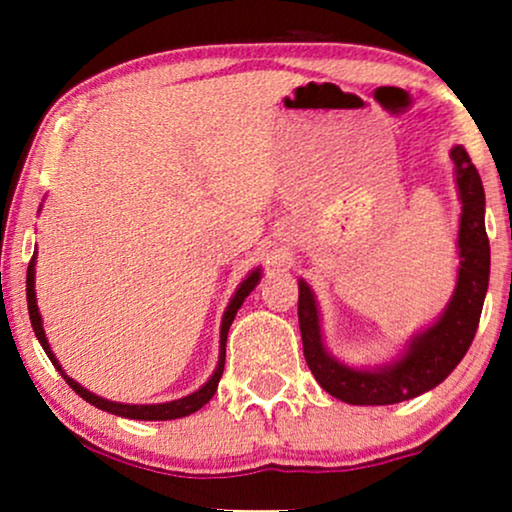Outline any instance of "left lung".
I'll use <instances>...</instances> for the list:
<instances>
[{
  "mask_svg": "<svg viewBox=\"0 0 512 512\" xmlns=\"http://www.w3.org/2000/svg\"><path fill=\"white\" fill-rule=\"evenodd\" d=\"M461 195L459 282L436 324L412 338L408 352L391 366L356 370L324 349L314 296L298 282V324L305 361L328 394L352 405H391L438 387L471 347L489 284V240L485 230V188L464 146L452 149Z\"/></svg>",
  "mask_w": 512,
  "mask_h": 512,
  "instance_id": "1",
  "label": "left lung"
}]
</instances>
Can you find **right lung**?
Returning <instances> with one entry per match:
<instances>
[{
    "mask_svg": "<svg viewBox=\"0 0 512 512\" xmlns=\"http://www.w3.org/2000/svg\"><path fill=\"white\" fill-rule=\"evenodd\" d=\"M258 279H261V270H254L251 275L244 279L240 284V289L235 291L233 300H230L226 314H223V321H221V352H219V366H216L214 375L209 377V382L205 387L195 391L191 396H184L179 398V401H172V403H158V405H128V403H114V401H104V398L90 394L88 389H83L81 384H76L72 377H67L62 373L58 359H55L51 347H48V340H46V333H44V326H41V314H39V307H37V296H34V256L30 265H27V310H30V319H32V328H34V335H37L41 347H44V352L48 354V359L55 368L60 370V375L65 377V382L72 387L76 394H79L83 401H88L90 405H95V408H100L104 412H111V415H118V417H128V419H158V422H163V419H179V417H186L191 415V412L200 410L202 405H205L209 398L216 394V387H219V380L223 375V363H226V338H228V328L233 324L237 310H240L244 298L249 296L251 291H254V286L258 284Z\"/></svg>",
    "mask_w": 512,
    "mask_h": 512,
    "instance_id": "obj_1",
    "label": "right lung"
}]
</instances>
